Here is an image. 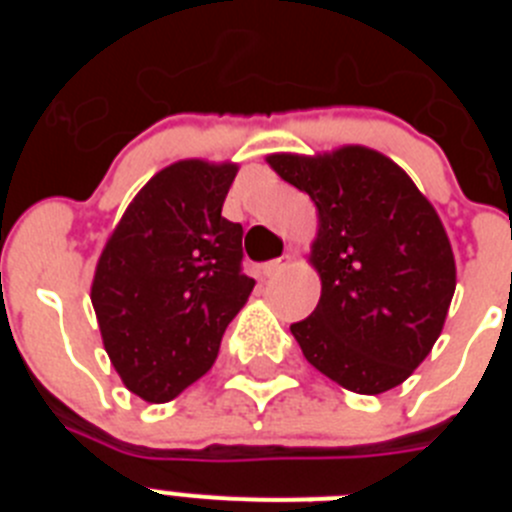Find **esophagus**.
<instances>
[{
	"label": "esophagus",
	"mask_w": 512,
	"mask_h": 512,
	"mask_svg": "<svg viewBox=\"0 0 512 512\" xmlns=\"http://www.w3.org/2000/svg\"><path fill=\"white\" fill-rule=\"evenodd\" d=\"M289 266H292V256L284 253V256H279V259L264 264V277H277V274H282V271L289 269Z\"/></svg>",
	"instance_id": "obj_1"
}]
</instances>
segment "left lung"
<instances>
[{
    "mask_svg": "<svg viewBox=\"0 0 512 512\" xmlns=\"http://www.w3.org/2000/svg\"><path fill=\"white\" fill-rule=\"evenodd\" d=\"M266 164L318 210L310 264L320 302L289 325L302 354L351 392L392 390L431 354L449 315L456 264L441 217L392 158L366 146L271 153Z\"/></svg>",
    "mask_w": 512,
    "mask_h": 512,
    "instance_id": "obj_1",
    "label": "left lung"
}]
</instances>
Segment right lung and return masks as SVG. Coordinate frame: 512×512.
I'll return each instance as SVG.
<instances>
[{"instance_id": "right-lung-1", "label": "right lung", "mask_w": 512, "mask_h": 512, "mask_svg": "<svg viewBox=\"0 0 512 512\" xmlns=\"http://www.w3.org/2000/svg\"><path fill=\"white\" fill-rule=\"evenodd\" d=\"M238 166L184 158L140 189L102 248L92 305L122 384L169 402L210 372L253 292L243 228L223 217Z\"/></svg>"}]
</instances>
